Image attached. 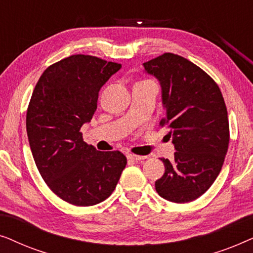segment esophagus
<instances>
[{
	"mask_svg": "<svg viewBox=\"0 0 253 253\" xmlns=\"http://www.w3.org/2000/svg\"><path fill=\"white\" fill-rule=\"evenodd\" d=\"M127 159H130V160H133V161H141V160H145L146 157H141V155H136V154H127L126 155Z\"/></svg>",
	"mask_w": 253,
	"mask_h": 253,
	"instance_id": "obj_1",
	"label": "esophagus"
}]
</instances>
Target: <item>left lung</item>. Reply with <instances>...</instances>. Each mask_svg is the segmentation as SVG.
I'll return each mask as SVG.
<instances>
[{
	"mask_svg": "<svg viewBox=\"0 0 253 253\" xmlns=\"http://www.w3.org/2000/svg\"><path fill=\"white\" fill-rule=\"evenodd\" d=\"M159 79L166 115L160 121L172 137L174 160L161 159L165 174L155 190L183 204L204 195L220 174L229 145V122L222 93L198 65L172 53L145 62Z\"/></svg>",
	"mask_w": 253,
	"mask_h": 253,
	"instance_id": "8db88e82",
	"label": "left lung"
}]
</instances>
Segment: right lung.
<instances>
[{"instance_id":"1","label":"right lung","mask_w":253,"mask_h":253,"mask_svg":"<svg viewBox=\"0 0 253 253\" xmlns=\"http://www.w3.org/2000/svg\"><path fill=\"white\" fill-rule=\"evenodd\" d=\"M120 63L71 55L48 67L38 81L26 113V131L41 177L62 200L92 206L115 190L126 158L86 144L81 129L92 120L99 91Z\"/></svg>"}]
</instances>
